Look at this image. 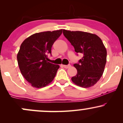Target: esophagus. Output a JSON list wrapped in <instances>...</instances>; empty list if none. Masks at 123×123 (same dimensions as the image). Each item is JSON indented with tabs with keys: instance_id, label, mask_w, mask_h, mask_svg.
Listing matches in <instances>:
<instances>
[{
	"instance_id": "34e87169",
	"label": "esophagus",
	"mask_w": 123,
	"mask_h": 123,
	"mask_svg": "<svg viewBox=\"0 0 123 123\" xmlns=\"http://www.w3.org/2000/svg\"><path fill=\"white\" fill-rule=\"evenodd\" d=\"M62 66L64 68H66V69H68L69 68H70L71 65H62Z\"/></svg>"
}]
</instances>
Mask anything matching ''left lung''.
Returning a JSON list of instances; mask_svg holds the SVG:
<instances>
[{"label": "left lung", "instance_id": "1", "mask_svg": "<svg viewBox=\"0 0 123 123\" xmlns=\"http://www.w3.org/2000/svg\"><path fill=\"white\" fill-rule=\"evenodd\" d=\"M63 33L75 52L83 54L79 63L73 65L77 73L72 81L83 88L92 87L101 79L106 62V49L102 40L97 35L82 31L63 29Z\"/></svg>", "mask_w": 123, "mask_h": 123}]
</instances>
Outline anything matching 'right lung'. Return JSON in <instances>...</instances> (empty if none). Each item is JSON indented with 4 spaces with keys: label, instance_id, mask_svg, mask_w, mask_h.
Masks as SVG:
<instances>
[{
    "label": "right lung",
    "instance_id": "add662e5",
    "mask_svg": "<svg viewBox=\"0 0 123 123\" xmlns=\"http://www.w3.org/2000/svg\"><path fill=\"white\" fill-rule=\"evenodd\" d=\"M62 33V29L36 33L21 44L18 64L22 75L33 87H46L54 79L60 66L47 61V54Z\"/></svg>",
    "mask_w": 123,
    "mask_h": 123
}]
</instances>
